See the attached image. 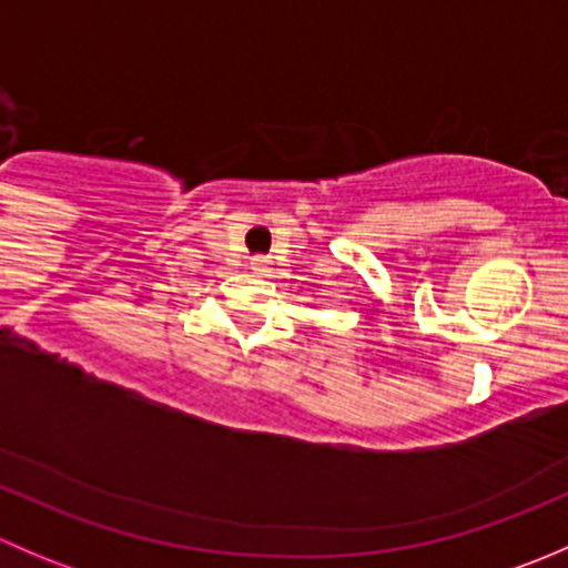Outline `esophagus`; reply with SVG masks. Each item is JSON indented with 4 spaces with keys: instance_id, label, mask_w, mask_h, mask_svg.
I'll return each mask as SVG.
<instances>
[{
    "instance_id": "esophagus-1",
    "label": "esophagus",
    "mask_w": 568,
    "mask_h": 568,
    "mask_svg": "<svg viewBox=\"0 0 568 568\" xmlns=\"http://www.w3.org/2000/svg\"><path fill=\"white\" fill-rule=\"evenodd\" d=\"M250 268H252V272H255V274H266V272H268V261H266V257H252Z\"/></svg>"
}]
</instances>
